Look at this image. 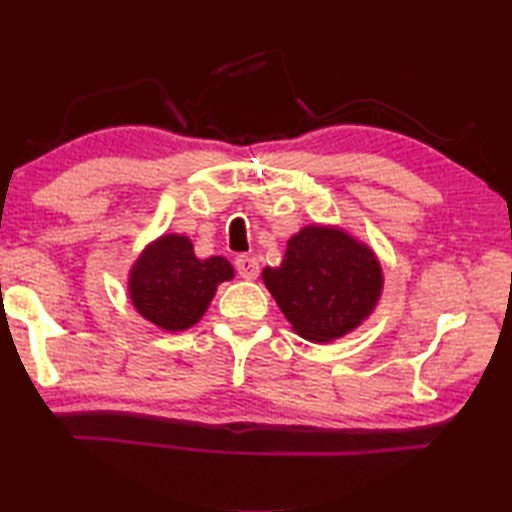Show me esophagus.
<instances>
[{
  "instance_id": "obj_1",
  "label": "esophagus",
  "mask_w": 512,
  "mask_h": 512,
  "mask_svg": "<svg viewBox=\"0 0 512 512\" xmlns=\"http://www.w3.org/2000/svg\"><path fill=\"white\" fill-rule=\"evenodd\" d=\"M235 268H237V275L242 279L250 281V279L259 277V262L250 255H237L235 257Z\"/></svg>"
}]
</instances>
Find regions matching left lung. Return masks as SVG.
I'll list each match as a JSON object with an SVG mask.
<instances>
[{
  "label": "left lung",
  "instance_id": "8db88e82",
  "mask_svg": "<svg viewBox=\"0 0 512 512\" xmlns=\"http://www.w3.org/2000/svg\"><path fill=\"white\" fill-rule=\"evenodd\" d=\"M262 277L295 332L314 343L352 332L383 290L376 255L334 226H306L290 237L284 262Z\"/></svg>",
  "mask_w": 512,
  "mask_h": 512
}]
</instances>
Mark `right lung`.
Returning a JSON list of instances; mask_svg holds the SVG:
<instances>
[{"label":"right lung","mask_w":512,"mask_h":512,"mask_svg":"<svg viewBox=\"0 0 512 512\" xmlns=\"http://www.w3.org/2000/svg\"><path fill=\"white\" fill-rule=\"evenodd\" d=\"M233 279L224 257L198 259L184 235H162L129 275L134 308L158 328L178 332L200 321L222 281Z\"/></svg>","instance_id":"obj_1"}]
</instances>
